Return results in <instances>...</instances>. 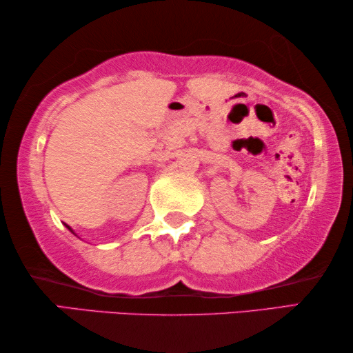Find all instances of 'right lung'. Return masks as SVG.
Returning a JSON list of instances; mask_svg holds the SVG:
<instances>
[{"mask_svg": "<svg viewBox=\"0 0 353 353\" xmlns=\"http://www.w3.org/2000/svg\"><path fill=\"white\" fill-rule=\"evenodd\" d=\"M65 226H67V228H69V231H72V233H74V234H75V231H74V230H72V228H70V226H69V225H65ZM75 236H77V234H75Z\"/></svg>", "mask_w": 353, "mask_h": 353, "instance_id": "right-lung-1", "label": "right lung"}]
</instances>
